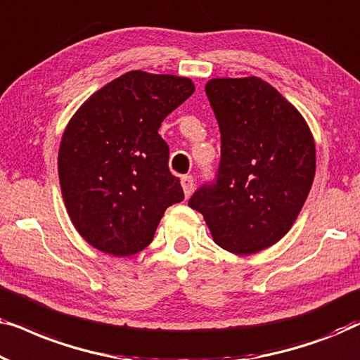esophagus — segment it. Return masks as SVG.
<instances>
[{
    "label": "esophagus",
    "instance_id": "obj_1",
    "mask_svg": "<svg viewBox=\"0 0 360 360\" xmlns=\"http://www.w3.org/2000/svg\"><path fill=\"white\" fill-rule=\"evenodd\" d=\"M180 184H181V188H184V193H185V196H188V195L191 193V191H193V186H195V180H193V176H190V175L181 176Z\"/></svg>",
    "mask_w": 360,
    "mask_h": 360
}]
</instances>
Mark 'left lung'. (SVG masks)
<instances>
[{
	"label": "left lung",
	"mask_w": 360,
	"mask_h": 360,
	"mask_svg": "<svg viewBox=\"0 0 360 360\" xmlns=\"http://www.w3.org/2000/svg\"><path fill=\"white\" fill-rule=\"evenodd\" d=\"M221 131L218 179L191 196L219 248L260 252L288 233L311 190L316 147L297 108L259 77L205 86Z\"/></svg>",
	"instance_id": "left-lung-1"
}]
</instances>
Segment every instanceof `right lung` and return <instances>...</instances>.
<instances>
[{
	"mask_svg": "<svg viewBox=\"0 0 360 360\" xmlns=\"http://www.w3.org/2000/svg\"><path fill=\"white\" fill-rule=\"evenodd\" d=\"M195 91L190 78L132 70L93 93L63 131L58 180L78 234L115 257L141 252L184 200L162 121Z\"/></svg>",
	"mask_w": 360,
	"mask_h": 360,
	"instance_id": "add662e5",
	"label": "right lung"
}]
</instances>
